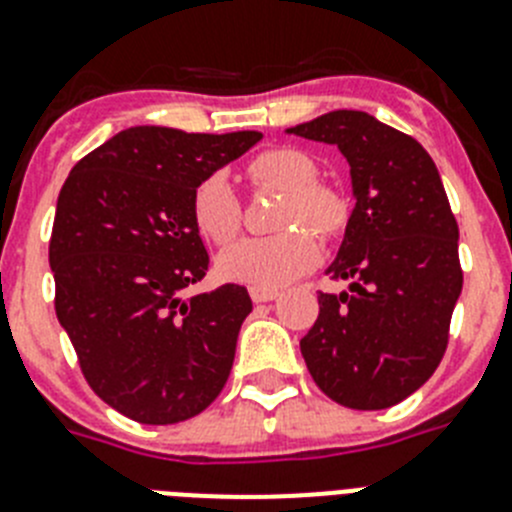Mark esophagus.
I'll list each match as a JSON object with an SVG mask.
<instances>
[{"label":"esophagus","instance_id":"34e87169","mask_svg":"<svg viewBox=\"0 0 512 512\" xmlns=\"http://www.w3.org/2000/svg\"><path fill=\"white\" fill-rule=\"evenodd\" d=\"M248 292H251L253 302H271L279 297L277 289H266V287H251Z\"/></svg>","mask_w":512,"mask_h":512}]
</instances>
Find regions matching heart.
Listing matches in <instances>:
<instances>
[{"mask_svg": "<svg viewBox=\"0 0 512 512\" xmlns=\"http://www.w3.org/2000/svg\"><path fill=\"white\" fill-rule=\"evenodd\" d=\"M253 187H271L287 192L277 215V228L284 233L266 238H246L217 259V269L230 282L251 287H282L318 264L320 246L315 236L333 238L348 220V205L338 189L320 184L318 164L305 151L279 146L261 151L246 166ZM194 228L205 241L225 246L241 233L243 210L235 189L223 174L202 179L189 200ZM313 232L310 234L309 230Z\"/></svg>", "mask_w": 512, "mask_h": 512, "instance_id": "obj_1", "label": "heart"}]
</instances>
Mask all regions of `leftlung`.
<instances>
[{
	"mask_svg": "<svg viewBox=\"0 0 512 512\" xmlns=\"http://www.w3.org/2000/svg\"><path fill=\"white\" fill-rule=\"evenodd\" d=\"M338 146L351 166L356 207L318 320L300 351L320 390L343 408L384 410L423 387L449 343L461 295L459 225L436 164L418 140L359 110L289 128Z\"/></svg>",
	"mask_w": 512,
	"mask_h": 512,
	"instance_id": "left-lung-1",
	"label": "left lung"
}]
</instances>
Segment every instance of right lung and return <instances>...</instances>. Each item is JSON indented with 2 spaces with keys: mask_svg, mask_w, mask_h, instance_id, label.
I'll use <instances>...</instances> for the list:
<instances>
[{
  "mask_svg": "<svg viewBox=\"0 0 512 512\" xmlns=\"http://www.w3.org/2000/svg\"><path fill=\"white\" fill-rule=\"evenodd\" d=\"M259 140L138 125L63 182L48 248L58 323L89 387L125 418L182 423L228 382L253 305L241 284L184 300L210 266L189 200Z\"/></svg>",
  "mask_w": 512,
  "mask_h": 512,
  "instance_id": "add662e5",
  "label": "right lung"
}]
</instances>
